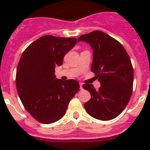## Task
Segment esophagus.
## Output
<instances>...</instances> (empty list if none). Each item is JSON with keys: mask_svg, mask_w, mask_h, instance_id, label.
<instances>
[{"mask_svg": "<svg viewBox=\"0 0 150 150\" xmlns=\"http://www.w3.org/2000/svg\"><path fill=\"white\" fill-rule=\"evenodd\" d=\"M80 88L83 89V83H80Z\"/></svg>", "mask_w": 150, "mask_h": 150, "instance_id": "1", "label": "esophagus"}]
</instances>
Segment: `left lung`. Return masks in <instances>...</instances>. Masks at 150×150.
<instances>
[{"instance_id":"8db88e82","label":"left lung","mask_w":150,"mask_h":150,"mask_svg":"<svg viewBox=\"0 0 150 150\" xmlns=\"http://www.w3.org/2000/svg\"><path fill=\"white\" fill-rule=\"evenodd\" d=\"M79 41L91 46V71L101 83L99 90L92 84L83 85L91 96L85 110L98 120H112L123 111L132 94L134 69L129 56L121 43L99 30L83 35Z\"/></svg>"}]
</instances>
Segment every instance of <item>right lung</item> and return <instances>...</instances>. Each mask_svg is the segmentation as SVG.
Instances as JSON below:
<instances>
[{
    "label": "right lung",
    "mask_w": 150,
    "mask_h": 150,
    "mask_svg": "<svg viewBox=\"0 0 150 150\" xmlns=\"http://www.w3.org/2000/svg\"><path fill=\"white\" fill-rule=\"evenodd\" d=\"M77 43L75 38L42 36L24 51L18 64L16 86L27 111L38 121L49 124L60 120L80 88L73 79L55 77V67L61 66L64 55Z\"/></svg>",
    "instance_id": "1"
}]
</instances>
